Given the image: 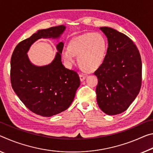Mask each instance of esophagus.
Here are the masks:
<instances>
[{
  "label": "esophagus",
  "instance_id": "34e87169",
  "mask_svg": "<svg viewBox=\"0 0 153 153\" xmlns=\"http://www.w3.org/2000/svg\"><path fill=\"white\" fill-rule=\"evenodd\" d=\"M79 77H80V80H81V81H83L86 78V76H84V75H82V74H79Z\"/></svg>",
  "mask_w": 153,
  "mask_h": 153
}]
</instances>
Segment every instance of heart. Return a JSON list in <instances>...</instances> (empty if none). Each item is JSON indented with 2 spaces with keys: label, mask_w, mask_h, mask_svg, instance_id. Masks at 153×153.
<instances>
[{
  "label": "heart",
  "mask_w": 153,
  "mask_h": 153,
  "mask_svg": "<svg viewBox=\"0 0 153 153\" xmlns=\"http://www.w3.org/2000/svg\"><path fill=\"white\" fill-rule=\"evenodd\" d=\"M107 47L106 40L102 34L87 32L72 39L68 48L64 49L62 55L69 64H73L74 56H77L80 67L87 72H92L103 64Z\"/></svg>",
  "instance_id": "heart-1"
}]
</instances>
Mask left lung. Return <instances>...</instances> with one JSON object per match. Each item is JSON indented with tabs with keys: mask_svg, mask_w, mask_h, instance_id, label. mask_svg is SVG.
Here are the masks:
<instances>
[{
	"mask_svg": "<svg viewBox=\"0 0 153 153\" xmlns=\"http://www.w3.org/2000/svg\"><path fill=\"white\" fill-rule=\"evenodd\" d=\"M100 29L108 39L106 57L94 74L98 82L97 102L108 115L126 111L138 95L142 84L141 57L126 34L108 27Z\"/></svg>",
	"mask_w": 153,
	"mask_h": 153,
	"instance_id": "1",
	"label": "left lung"
}]
</instances>
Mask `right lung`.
I'll return each mask as SVG.
<instances>
[{
  "instance_id": "1",
  "label": "right lung",
  "mask_w": 153,
  "mask_h": 153,
  "mask_svg": "<svg viewBox=\"0 0 153 153\" xmlns=\"http://www.w3.org/2000/svg\"><path fill=\"white\" fill-rule=\"evenodd\" d=\"M64 25L39 30L16 47L11 59V82L15 93L30 111L42 117L63 112L72 104L80 85L76 72L62 64L63 42L57 45V52L48 65L39 66L30 61L27 53L40 39H59Z\"/></svg>"
}]
</instances>
